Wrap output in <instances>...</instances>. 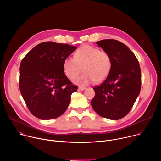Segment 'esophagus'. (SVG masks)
I'll use <instances>...</instances> for the list:
<instances>
[{
	"instance_id": "esophagus-1",
	"label": "esophagus",
	"mask_w": 161,
	"mask_h": 161,
	"mask_svg": "<svg viewBox=\"0 0 161 161\" xmlns=\"http://www.w3.org/2000/svg\"><path fill=\"white\" fill-rule=\"evenodd\" d=\"M85 89H86L85 87H83V86H79L78 87V90H80V91H83Z\"/></svg>"
}]
</instances>
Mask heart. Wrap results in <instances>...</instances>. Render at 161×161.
<instances>
[{
    "label": "heart",
    "mask_w": 161,
    "mask_h": 161,
    "mask_svg": "<svg viewBox=\"0 0 161 161\" xmlns=\"http://www.w3.org/2000/svg\"><path fill=\"white\" fill-rule=\"evenodd\" d=\"M111 67L110 55L89 45L83 46L76 52L75 58L68 57L63 62L64 72L71 80L84 68L85 73L73 80V82L80 86H86L95 81L97 83L103 81L109 75Z\"/></svg>",
    "instance_id": "heart-1"
}]
</instances>
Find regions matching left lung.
I'll return each instance as SVG.
<instances>
[{
	"instance_id": "1",
	"label": "left lung",
	"mask_w": 161,
	"mask_h": 161,
	"mask_svg": "<svg viewBox=\"0 0 161 161\" xmlns=\"http://www.w3.org/2000/svg\"><path fill=\"white\" fill-rule=\"evenodd\" d=\"M96 43L110 55L112 67L105 81L93 88L96 95L91 105L101 117L117 120L129 113L140 94L139 62L127 46L119 41L103 39Z\"/></svg>"
}]
</instances>
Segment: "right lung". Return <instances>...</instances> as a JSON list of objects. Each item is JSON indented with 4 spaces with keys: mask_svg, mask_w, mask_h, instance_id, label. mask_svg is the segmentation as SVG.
Listing matches in <instances>:
<instances>
[{
    "mask_svg": "<svg viewBox=\"0 0 161 161\" xmlns=\"http://www.w3.org/2000/svg\"><path fill=\"white\" fill-rule=\"evenodd\" d=\"M76 49L68 44L44 42L21 60L20 92L36 117L44 120L56 119L67 109L78 86L64 74L63 62Z\"/></svg>",
    "mask_w": 161,
    "mask_h": 161,
    "instance_id": "1",
    "label": "right lung"
}]
</instances>
